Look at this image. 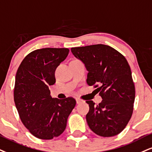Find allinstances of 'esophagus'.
<instances>
[{
  "mask_svg": "<svg viewBox=\"0 0 152 152\" xmlns=\"http://www.w3.org/2000/svg\"><path fill=\"white\" fill-rule=\"evenodd\" d=\"M76 103H77V104H79V103H82V102H83V100H81V99H79V98H76Z\"/></svg>",
  "mask_w": 152,
  "mask_h": 152,
  "instance_id": "34e87169",
  "label": "esophagus"
}]
</instances>
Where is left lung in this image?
Wrapping results in <instances>:
<instances>
[{"mask_svg":"<svg viewBox=\"0 0 152 152\" xmlns=\"http://www.w3.org/2000/svg\"><path fill=\"white\" fill-rule=\"evenodd\" d=\"M74 56L88 71L87 83L95 86L102 100L95 105L88 100L86 121L99 136H115L125 129L133 112L135 88L130 67L125 56L105 45L73 47Z\"/></svg>","mask_w":152,"mask_h":152,"instance_id":"left-lung-1","label":"left lung"}]
</instances>
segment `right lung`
Listing matches in <instances>:
<instances>
[{
  "instance_id": "right-lung-1",
  "label": "right lung",
  "mask_w": 152,
  "mask_h": 152,
  "mask_svg": "<svg viewBox=\"0 0 152 152\" xmlns=\"http://www.w3.org/2000/svg\"><path fill=\"white\" fill-rule=\"evenodd\" d=\"M69 52L67 48L37 49L25 56L15 76L14 101L23 125L36 137L52 140L63 133L76 105L73 98H52L49 86L55 71Z\"/></svg>"
}]
</instances>
